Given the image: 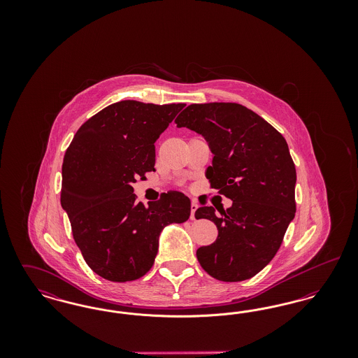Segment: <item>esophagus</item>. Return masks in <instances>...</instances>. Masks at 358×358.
Returning <instances> with one entry per match:
<instances>
[{"label":"esophagus","mask_w":358,"mask_h":358,"mask_svg":"<svg viewBox=\"0 0 358 358\" xmlns=\"http://www.w3.org/2000/svg\"><path fill=\"white\" fill-rule=\"evenodd\" d=\"M197 208H199V204H197V203H194V201H193V203L190 204V219H192V220H194V213H196Z\"/></svg>","instance_id":"obj_1"}]
</instances>
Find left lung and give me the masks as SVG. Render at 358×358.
Masks as SVG:
<instances>
[{"label":"left lung","instance_id":"8db88e82","mask_svg":"<svg viewBox=\"0 0 358 358\" xmlns=\"http://www.w3.org/2000/svg\"><path fill=\"white\" fill-rule=\"evenodd\" d=\"M176 123L204 136L213 154L205 176L232 200L227 210L217 209L222 216L213 206L196 210V219L219 229L213 244L197 250V259L215 279H250L273 260L295 216L296 171L287 142L238 103L190 104Z\"/></svg>","mask_w":358,"mask_h":358}]
</instances>
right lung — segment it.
Here are the masks:
<instances>
[{"mask_svg":"<svg viewBox=\"0 0 358 358\" xmlns=\"http://www.w3.org/2000/svg\"><path fill=\"white\" fill-rule=\"evenodd\" d=\"M184 107L110 104L82 124L66 152L62 208L85 263L107 280L143 276L153 267L162 229L190 216L184 193L171 190L145 206L133 187L138 177L154 171V143Z\"/></svg>","mask_w":358,"mask_h":358,"instance_id":"obj_1","label":"right lung"}]
</instances>
